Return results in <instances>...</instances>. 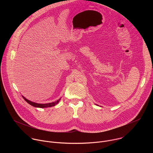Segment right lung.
<instances>
[{"label":"right lung","instance_id":"obj_1","mask_svg":"<svg viewBox=\"0 0 153 153\" xmlns=\"http://www.w3.org/2000/svg\"><path fill=\"white\" fill-rule=\"evenodd\" d=\"M22 97L24 99V100L27 102L30 105H31V106H34V107H36V108H48V107H51V106H54L55 105H56L59 102V101L60 100L61 98L60 97V99H59L55 101V102H51V103H36V102H32L31 100H29L28 99H26L24 96H22Z\"/></svg>","mask_w":153,"mask_h":153}]
</instances>
